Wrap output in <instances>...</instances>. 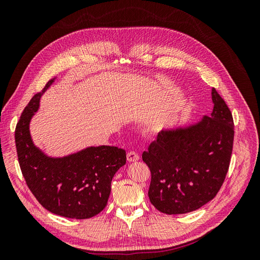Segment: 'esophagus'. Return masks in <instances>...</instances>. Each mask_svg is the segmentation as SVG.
Segmentation results:
<instances>
[{"mask_svg": "<svg viewBox=\"0 0 260 260\" xmlns=\"http://www.w3.org/2000/svg\"><path fill=\"white\" fill-rule=\"evenodd\" d=\"M139 155H138V153H136V152H129L128 154H127V159H128V161H130V162H133V161H137V160H139Z\"/></svg>", "mask_w": 260, "mask_h": 260, "instance_id": "1", "label": "esophagus"}]
</instances>
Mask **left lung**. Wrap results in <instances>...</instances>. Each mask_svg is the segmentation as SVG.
<instances>
[{"label": "left lung", "instance_id": "1", "mask_svg": "<svg viewBox=\"0 0 260 260\" xmlns=\"http://www.w3.org/2000/svg\"><path fill=\"white\" fill-rule=\"evenodd\" d=\"M209 117L161 130L142 155L151 170L149 201L164 214L180 215L215 198L229 169L234 124L229 107L212 88Z\"/></svg>", "mask_w": 260, "mask_h": 260}]
</instances>
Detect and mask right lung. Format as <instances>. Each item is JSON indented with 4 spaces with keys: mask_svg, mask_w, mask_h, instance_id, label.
Here are the masks:
<instances>
[{
    "mask_svg": "<svg viewBox=\"0 0 260 260\" xmlns=\"http://www.w3.org/2000/svg\"><path fill=\"white\" fill-rule=\"evenodd\" d=\"M53 78L23 109L15 130L22 176L35 198L52 214L72 219L96 216L106 206L112 180L125 164V151L117 146H88L62 157L46 155L35 145L30 121L40 107Z\"/></svg>",
    "mask_w": 260,
    "mask_h": 260,
    "instance_id": "1",
    "label": "right lung"
}]
</instances>
